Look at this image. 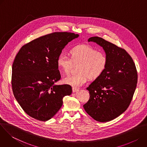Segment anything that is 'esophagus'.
Returning a JSON list of instances; mask_svg holds the SVG:
<instances>
[{
	"label": "esophagus",
	"instance_id": "1",
	"mask_svg": "<svg viewBox=\"0 0 147 147\" xmlns=\"http://www.w3.org/2000/svg\"><path fill=\"white\" fill-rule=\"evenodd\" d=\"M72 90H73V92H78L79 91V90L78 88H74V87H73Z\"/></svg>",
	"mask_w": 147,
	"mask_h": 147
}]
</instances>
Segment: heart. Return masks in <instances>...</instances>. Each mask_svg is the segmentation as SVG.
Returning a JSON list of instances; mask_svg holds the SVG:
<instances>
[{
    "mask_svg": "<svg viewBox=\"0 0 147 147\" xmlns=\"http://www.w3.org/2000/svg\"><path fill=\"white\" fill-rule=\"evenodd\" d=\"M70 58L61 54L57 59L58 67L65 74H69L74 65L77 66L78 73L63 80L66 84L78 88L85 84L88 78L95 80L106 70L108 57L103 52H99L89 45H78L69 51Z\"/></svg>",
    "mask_w": 147,
    "mask_h": 147,
    "instance_id": "obj_1",
    "label": "heart"
}]
</instances>
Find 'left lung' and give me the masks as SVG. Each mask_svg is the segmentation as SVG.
Returning <instances> with one entry per match:
<instances>
[{
	"mask_svg": "<svg viewBox=\"0 0 147 147\" xmlns=\"http://www.w3.org/2000/svg\"><path fill=\"white\" fill-rule=\"evenodd\" d=\"M88 40L103 48L108 64L105 72L87 88L90 96L83 107L95 120L107 122L129 107L137 87V71L133 59L124 49L98 36Z\"/></svg>",
	"mask_w": 147,
	"mask_h": 147,
	"instance_id": "1",
	"label": "left lung"
}]
</instances>
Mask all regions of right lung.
<instances>
[{
    "label": "right lung",
    "mask_w": 147,
    "mask_h": 147,
    "mask_svg": "<svg viewBox=\"0 0 147 147\" xmlns=\"http://www.w3.org/2000/svg\"><path fill=\"white\" fill-rule=\"evenodd\" d=\"M78 34L56 32L23 45L12 66L11 86L15 98L30 116L40 121L53 117L63 105V98L72 92L67 84L55 85L60 74L57 59L62 49Z\"/></svg>",
    "instance_id": "right-lung-1"
}]
</instances>
